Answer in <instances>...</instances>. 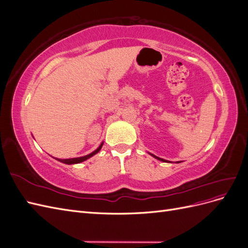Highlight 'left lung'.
Instances as JSON below:
<instances>
[{
  "instance_id": "8db88e82",
  "label": "left lung",
  "mask_w": 248,
  "mask_h": 248,
  "mask_svg": "<svg viewBox=\"0 0 248 248\" xmlns=\"http://www.w3.org/2000/svg\"><path fill=\"white\" fill-rule=\"evenodd\" d=\"M152 156H154L155 157V158H157V159H159V160H161V161H164V162H166L167 160H164V159H162V158H159V157H157V156H155V155H152Z\"/></svg>"
}]
</instances>
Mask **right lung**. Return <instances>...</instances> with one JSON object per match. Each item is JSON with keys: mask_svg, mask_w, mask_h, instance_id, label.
<instances>
[{"mask_svg": "<svg viewBox=\"0 0 248 248\" xmlns=\"http://www.w3.org/2000/svg\"><path fill=\"white\" fill-rule=\"evenodd\" d=\"M102 145L103 144H101L98 148H97L94 152H92L91 154H89V155H86V156H82V157H78V158H69V159H58L59 161H61V162H63V163H66V164H73V163H79V162H82V161H85V160H87V159H89L90 157H92L93 155H95L96 153H98L99 151H100V149H101V147H102Z\"/></svg>", "mask_w": 248, "mask_h": 248, "instance_id": "obj_1", "label": "right lung"}]
</instances>
